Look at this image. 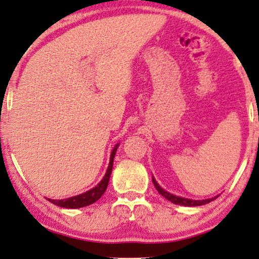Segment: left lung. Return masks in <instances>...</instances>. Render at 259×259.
<instances>
[{
    "label": "left lung",
    "instance_id": "1",
    "mask_svg": "<svg viewBox=\"0 0 259 259\" xmlns=\"http://www.w3.org/2000/svg\"><path fill=\"white\" fill-rule=\"evenodd\" d=\"M152 181H153V185H154V187H156V189H157V191H158L159 194L163 196V197H165V198H167L168 201L173 202V203H175V204H180V206H187V207L202 206V204L209 203L210 201L215 200V198L218 197V196H215V197H212V198H207V200H202V201H200V200H197V201H196V200H189V198L179 197V196L171 195V194H169V192L164 191V190H163L162 187H160V186L158 185V184H157V181L154 180V178H152Z\"/></svg>",
    "mask_w": 259,
    "mask_h": 259
}]
</instances>
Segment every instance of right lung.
I'll return each instance as SVG.
<instances>
[{"mask_svg":"<svg viewBox=\"0 0 259 259\" xmlns=\"http://www.w3.org/2000/svg\"><path fill=\"white\" fill-rule=\"evenodd\" d=\"M118 146H119V144L115 145V147L113 148L111 153V158H109V164H108V168H107L105 177H103V179L97 184V186H95L94 189L84 192V194L73 196V197H69V198H64V200H50V198H47V200L52 202V203L56 204V206L63 207V208H81V207L89 206V204L95 203L97 200H100L101 196L105 194L107 186H108L109 177H111L112 168H113V159H114Z\"/></svg>","mask_w":259,"mask_h":259,"instance_id":"obj_1","label":"right lung"}]
</instances>
